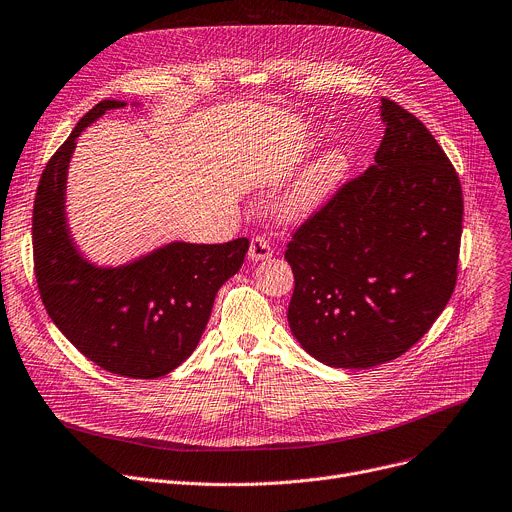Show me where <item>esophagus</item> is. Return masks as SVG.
I'll return each instance as SVG.
<instances>
[{
  "label": "esophagus",
  "instance_id": "34e87169",
  "mask_svg": "<svg viewBox=\"0 0 512 512\" xmlns=\"http://www.w3.org/2000/svg\"><path fill=\"white\" fill-rule=\"evenodd\" d=\"M272 256V248L270 244L266 242V238H260V235H256V238L252 240L250 244V252H248V258L252 262H260V260H266Z\"/></svg>",
  "mask_w": 512,
  "mask_h": 512
}]
</instances>
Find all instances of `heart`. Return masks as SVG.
Here are the masks:
<instances>
[{"label": "heart", "mask_w": 512, "mask_h": 512, "mask_svg": "<svg viewBox=\"0 0 512 512\" xmlns=\"http://www.w3.org/2000/svg\"><path fill=\"white\" fill-rule=\"evenodd\" d=\"M348 160L340 149H326L307 164L281 201V213L287 219H307L318 213L342 184Z\"/></svg>", "instance_id": "b5f03b06"}]
</instances>
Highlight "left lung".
Returning <instances> with one entry per match:
<instances>
[{"mask_svg": "<svg viewBox=\"0 0 512 512\" xmlns=\"http://www.w3.org/2000/svg\"><path fill=\"white\" fill-rule=\"evenodd\" d=\"M375 164L346 182L287 246V320L307 355L369 369L398 359L441 316L457 281L463 194L449 157L381 98Z\"/></svg>", "mask_w": 512, "mask_h": 512, "instance_id": "obj_1", "label": "left lung"}]
</instances>
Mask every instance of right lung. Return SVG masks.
Masks as SVG:
<instances>
[{"instance_id": "obj_1", "label": "right lung", "mask_w": 512, "mask_h": 512, "mask_svg": "<svg viewBox=\"0 0 512 512\" xmlns=\"http://www.w3.org/2000/svg\"><path fill=\"white\" fill-rule=\"evenodd\" d=\"M123 106L96 104L49 160L32 211L34 274L49 318L84 357L114 375L157 379L192 355L217 291L242 268L250 242H170L121 266H98L80 252L65 213L75 139Z\"/></svg>"}]
</instances>
